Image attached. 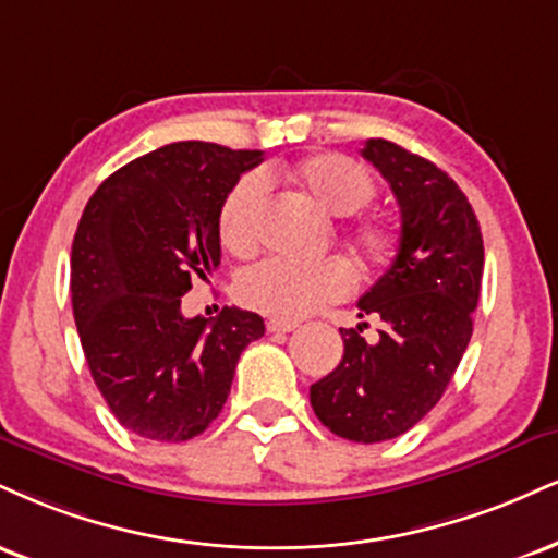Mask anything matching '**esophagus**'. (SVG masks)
Listing matches in <instances>:
<instances>
[{"label":"esophagus","instance_id":"esophagus-1","mask_svg":"<svg viewBox=\"0 0 558 558\" xmlns=\"http://www.w3.org/2000/svg\"><path fill=\"white\" fill-rule=\"evenodd\" d=\"M296 322H283V319H270L267 322V332H293L296 330Z\"/></svg>","mask_w":558,"mask_h":558}]
</instances>
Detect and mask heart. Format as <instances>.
<instances>
[{
    "instance_id": "heart-1",
    "label": "heart",
    "mask_w": 558,
    "mask_h": 558,
    "mask_svg": "<svg viewBox=\"0 0 558 558\" xmlns=\"http://www.w3.org/2000/svg\"><path fill=\"white\" fill-rule=\"evenodd\" d=\"M265 179H286L322 213L332 218L364 210L377 197V184L359 160L340 153H319L291 166H275ZM265 181L257 173L239 179L226 194L218 215L220 241L236 257H250L259 246V210ZM340 239L361 270L381 267L398 250L395 231L381 220H359L345 226ZM351 291V270L340 259H322L314 265H296L286 259H265L239 278L236 293L244 306L272 319L293 322L314 308L343 299Z\"/></svg>"
}]
</instances>
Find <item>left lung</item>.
I'll list each match as a JSON object with an SVG mask.
<instances>
[{"instance_id":"1","label":"left lung","mask_w":558,"mask_h":558,"mask_svg":"<svg viewBox=\"0 0 558 558\" xmlns=\"http://www.w3.org/2000/svg\"><path fill=\"white\" fill-rule=\"evenodd\" d=\"M361 156L392 186L400 244L359 299V317H377L379 338H364L368 322L340 327L343 361L308 398L332 434L374 445L418 424L458 372L481 296L483 236L465 194L432 160L389 140H368Z\"/></svg>"}]
</instances>
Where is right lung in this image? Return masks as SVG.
I'll return each instance as SVG.
<instances>
[{
  "mask_svg": "<svg viewBox=\"0 0 558 558\" xmlns=\"http://www.w3.org/2000/svg\"><path fill=\"white\" fill-rule=\"evenodd\" d=\"M259 150L171 143L113 171L72 241V312L93 381L126 432L186 441L218 418L259 314H181L194 280L220 265L218 215Z\"/></svg>",
  "mask_w": 558,
  "mask_h": 558,
  "instance_id": "1",
  "label": "right lung"
}]
</instances>
